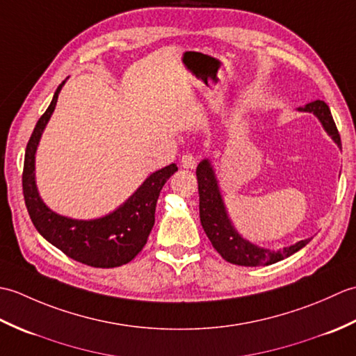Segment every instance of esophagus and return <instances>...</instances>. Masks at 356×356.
Segmentation results:
<instances>
[{
    "mask_svg": "<svg viewBox=\"0 0 356 356\" xmlns=\"http://www.w3.org/2000/svg\"><path fill=\"white\" fill-rule=\"evenodd\" d=\"M180 163H182L184 168L193 170V168H195V166H197V157H195L191 153H186V154L182 156V161H180Z\"/></svg>",
    "mask_w": 356,
    "mask_h": 356,
    "instance_id": "34e87169",
    "label": "esophagus"
}]
</instances>
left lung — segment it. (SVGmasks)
<instances>
[{
  "instance_id": "obj_1",
  "label": "left lung",
  "mask_w": 356,
  "mask_h": 356,
  "mask_svg": "<svg viewBox=\"0 0 356 356\" xmlns=\"http://www.w3.org/2000/svg\"><path fill=\"white\" fill-rule=\"evenodd\" d=\"M298 111L312 113V115L318 118L323 128L330 136L332 140L341 148V138H339L334 118H332L326 102H309L305 107H300ZM195 174H197L200 195V223L216 251L226 261L238 264V266H268V264L277 263L280 260H284L286 257H291L309 243L307 238L300 240L289 248H283V251H270V249L251 243L249 240L241 237L237 229L234 228L222 199L216 171L213 165H211L209 159H203L199 163Z\"/></svg>"
}]
</instances>
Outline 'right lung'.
<instances>
[{
  "label": "right lung",
  "instance_id": "right-lung-1",
  "mask_svg": "<svg viewBox=\"0 0 356 356\" xmlns=\"http://www.w3.org/2000/svg\"><path fill=\"white\" fill-rule=\"evenodd\" d=\"M64 84L65 81L56 88L49 108L36 122L26 148L22 191L29 216L38 232L70 259L93 268L122 266L131 261L145 246L154 226L159 194L166 180L177 171V166L171 163L149 174L145 182L122 205L99 218L78 220L51 211L38 193L35 156L44 128L51 118V113L55 111L58 95Z\"/></svg>",
  "mask_w": 356,
  "mask_h": 356
}]
</instances>
